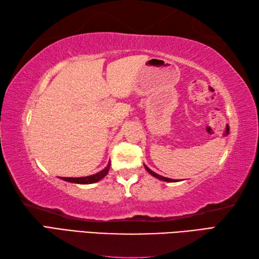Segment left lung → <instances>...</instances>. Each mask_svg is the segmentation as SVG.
Listing matches in <instances>:
<instances>
[{"instance_id": "obj_1", "label": "left lung", "mask_w": 259, "mask_h": 259, "mask_svg": "<svg viewBox=\"0 0 259 259\" xmlns=\"http://www.w3.org/2000/svg\"><path fill=\"white\" fill-rule=\"evenodd\" d=\"M145 168H146V170L148 172H149L151 176H153V177H156V178H158V179H160V180H162V181H167V183H176V181H178V180H176V179H170V178H167V177H162V176H160V175H158V174H156V172H153L151 169H149L148 168L146 164H145Z\"/></svg>"}]
</instances>
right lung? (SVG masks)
Segmentation results:
<instances>
[{
  "mask_svg": "<svg viewBox=\"0 0 259 259\" xmlns=\"http://www.w3.org/2000/svg\"><path fill=\"white\" fill-rule=\"evenodd\" d=\"M110 164L111 163H108V166L104 168L101 171H99L95 175H91V176H87V177H78V178H71V177H60V179H62L64 181H69V183H73V184H80V185H89V184H93V183H97V181L101 180L104 176H106L109 172V169H110Z\"/></svg>",
  "mask_w": 259,
  "mask_h": 259,
  "instance_id": "right-lung-1",
  "label": "right lung"
}]
</instances>
